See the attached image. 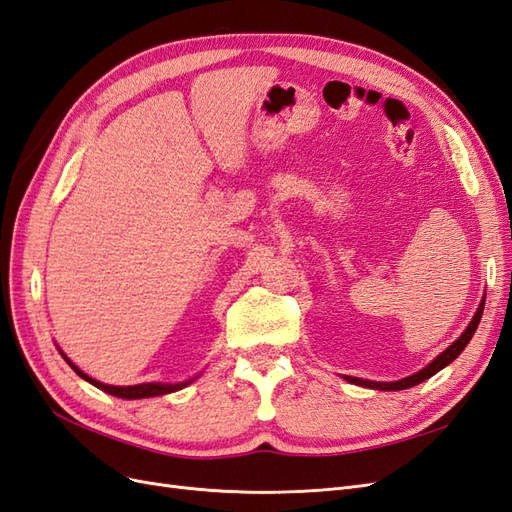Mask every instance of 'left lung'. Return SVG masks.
<instances>
[{"label": "left lung", "mask_w": 512, "mask_h": 512, "mask_svg": "<svg viewBox=\"0 0 512 512\" xmlns=\"http://www.w3.org/2000/svg\"><path fill=\"white\" fill-rule=\"evenodd\" d=\"M483 309H485V297L483 301H480L478 309L474 318L470 320V324L466 327V331H463L455 342L448 346L444 352H440L436 359H433L429 365H425L421 371H416V374L408 376V378H401V380H395V382H376V380H363V378H352V376H344V380L352 382V384H359V386H365V389H376V391H404V389H412V386L421 384L425 380H429L431 376H436L440 369H444L446 365H451L457 356L463 352V348H466L470 344L472 335L476 333V327L480 318H483Z\"/></svg>", "instance_id": "8db88e82"}]
</instances>
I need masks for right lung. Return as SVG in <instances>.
Wrapping results in <instances>:
<instances>
[{
    "mask_svg": "<svg viewBox=\"0 0 512 512\" xmlns=\"http://www.w3.org/2000/svg\"><path fill=\"white\" fill-rule=\"evenodd\" d=\"M59 354L64 356V361L76 371V374H79L83 380H87L89 384H94V386H98L100 391H104V393H108V395H115V397H121V399H145V397H158V395H168V393H175V391H179V389H183V386H188V384H192L198 376H194V378H190V380H185V382H175V384H168V382H143V384H132V386H113V384H104V382H98L96 378H91V376H87L85 371H81L79 367H76L68 356H66V352L59 348Z\"/></svg>",
    "mask_w": 512,
    "mask_h": 512,
    "instance_id": "1",
    "label": "right lung"
}]
</instances>
